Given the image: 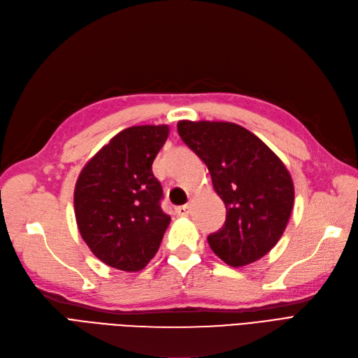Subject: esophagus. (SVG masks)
Here are the masks:
<instances>
[{"instance_id":"obj_1","label":"esophagus","mask_w":358,"mask_h":358,"mask_svg":"<svg viewBox=\"0 0 358 358\" xmlns=\"http://www.w3.org/2000/svg\"><path fill=\"white\" fill-rule=\"evenodd\" d=\"M191 211V206L189 204H185V206H180L176 208V213L179 214V216H188Z\"/></svg>"}]
</instances>
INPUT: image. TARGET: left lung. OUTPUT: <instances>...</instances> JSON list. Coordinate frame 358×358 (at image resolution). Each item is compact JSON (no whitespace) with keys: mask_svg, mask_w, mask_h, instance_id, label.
I'll list each match as a JSON object with an SVG mask.
<instances>
[{"mask_svg":"<svg viewBox=\"0 0 358 358\" xmlns=\"http://www.w3.org/2000/svg\"><path fill=\"white\" fill-rule=\"evenodd\" d=\"M182 141L201 159L226 206L210 248L232 267L260 260L273 248L294 207V183L279 157L254 134L229 122L180 120Z\"/></svg>","mask_w":358,"mask_h":358,"instance_id":"8db88e82","label":"left lung"}]
</instances>
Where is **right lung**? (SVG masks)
I'll return each instance as SVG.
<instances>
[{
    "instance_id": "right-lung-1",
    "label": "right lung",
    "mask_w": 358,
    "mask_h": 358,
    "mask_svg": "<svg viewBox=\"0 0 358 358\" xmlns=\"http://www.w3.org/2000/svg\"><path fill=\"white\" fill-rule=\"evenodd\" d=\"M169 136L167 124L132 126L113 136L85 164L75 187V216L96 259L139 271L159 251L170 216L152 162Z\"/></svg>"
}]
</instances>
